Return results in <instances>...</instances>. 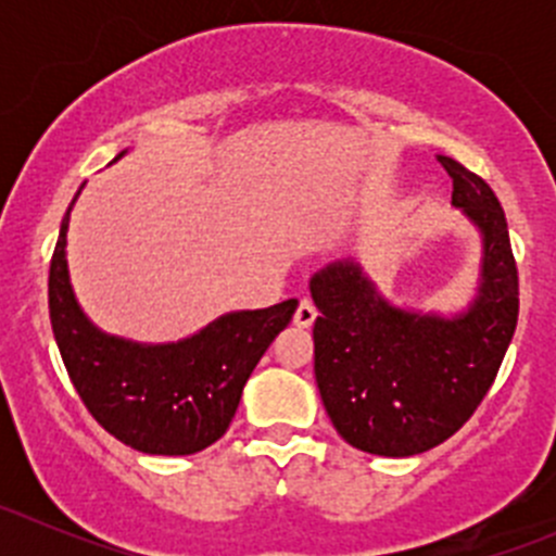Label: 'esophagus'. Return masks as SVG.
Returning a JSON list of instances; mask_svg holds the SVG:
<instances>
[{
	"label": "esophagus",
	"mask_w": 556,
	"mask_h": 556,
	"mask_svg": "<svg viewBox=\"0 0 556 556\" xmlns=\"http://www.w3.org/2000/svg\"><path fill=\"white\" fill-rule=\"evenodd\" d=\"M314 319H317V306H314L309 299H304V301H301V304H299V309H295L293 323L299 325V328H309Z\"/></svg>",
	"instance_id": "34e87169"
}]
</instances>
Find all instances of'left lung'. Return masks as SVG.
Segmentation results:
<instances>
[{"label":"left lung","instance_id":"obj_1","mask_svg":"<svg viewBox=\"0 0 556 556\" xmlns=\"http://www.w3.org/2000/svg\"><path fill=\"white\" fill-rule=\"evenodd\" d=\"M452 206L481 237L476 293L454 314L395 306L352 257L309 279L314 379L330 422L355 450L412 457L444 444L484 401L519 317L508 223L490 185L439 155Z\"/></svg>","mask_w":556,"mask_h":556}]
</instances>
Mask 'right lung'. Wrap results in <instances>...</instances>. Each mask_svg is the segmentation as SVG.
<instances>
[{
	"label": "right lung",
	"mask_w": 556,
	"mask_h": 556,
	"mask_svg": "<svg viewBox=\"0 0 556 556\" xmlns=\"http://www.w3.org/2000/svg\"><path fill=\"white\" fill-rule=\"evenodd\" d=\"M123 155L126 150L117 159ZM77 195L61 220L48 279L50 325L77 395L106 433L131 450L169 457L206 450L228 430L252 368L288 328L299 301L220 314L188 339L166 344L104 333L77 304L70 282L66 231Z\"/></svg>",
	"instance_id": "add662e5"
}]
</instances>
